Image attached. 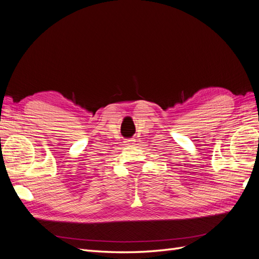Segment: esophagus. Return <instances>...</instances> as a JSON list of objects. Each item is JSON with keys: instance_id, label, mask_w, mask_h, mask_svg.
Listing matches in <instances>:
<instances>
[{"instance_id": "esophagus-1", "label": "esophagus", "mask_w": 259, "mask_h": 259, "mask_svg": "<svg viewBox=\"0 0 259 259\" xmlns=\"http://www.w3.org/2000/svg\"><path fill=\"white\" fill-rule=\"evenodd\" d=\"M134 142H135L134 139H127L126 140V145H132V144H134Z\"/></svg>"}]
</instances>
